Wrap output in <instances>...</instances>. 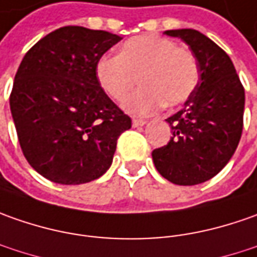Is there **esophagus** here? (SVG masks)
Here are the masks:
<instances>
[{"mask_svg":"<svg viewBox=\"0 0 257 257\" xmlns=\"http://www.w3.org/2000/svg\"><path fill=\"white\" fill-rule=\"evenodd\" d=\"M146 123V120L144 119H132V126L134 128H138V126H144Z\"/></svg>","mask_w":257,"mask_h":257,"instance_id":"obj_1","label":"esophagus"}]
</instances>
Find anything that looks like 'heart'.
<instances>
[{
    "mask_svg": "<svg viewBox=\"0 0 257 257\" xmlns=\"http://www.w3.org/2000/svg\"><path fill=\"white\" fill-rule=\"evenodd\" d=\"M96 78L115 101L123 102L134 115H151L162 105L176 106L188 101L199 81L196 57L175 41L158 35H141L122 44L118 55H103L96 64Z\"/></svg>",
    "mask_w": 257,
    "mask_h": 257,
    "instance_id": "heart-1",
    "label": "heart"
}]
</instances>
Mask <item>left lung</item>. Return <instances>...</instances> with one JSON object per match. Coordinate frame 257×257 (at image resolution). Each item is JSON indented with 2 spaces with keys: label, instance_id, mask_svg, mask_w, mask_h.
<instances>
[{
  "label": "left lung",
  "instance_id": "obj_1",
  "mask_svg": "<svg viewBox=\"0 0 257 257\" xmlns=\"http://www.w3.org/2000/svg\"><path fill=\"white\" fill-rule=\"evenodd\" d=\"M185 41L199 67V81L185 106L166 122L173 137L154 149L158 172L175 185L212 179L230 161L243 129L244 89L232 59L196 30H169Z\"/></svg>",
  "mask_w": 257,
  "mask_h": 257
}]
</instances>
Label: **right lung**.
Segmentation results:
<instances>
[{
	"instance_id": "1",
	"label": "right lung",
	"mask_w": 257,
	"mask_h": 257,
	"mask_svg": "<svg viewBox=\"0 0 257 257\" xmlns=\"http://www.w3.org/2000/svg\"><path fill=\"white\" fill-rule=\"evenodd\" d=\"M120 40L68 25L38 41L20 64L10 95L17 135L28 164L51 182L98 179L132 126L96 78L98 61Z\"/></svg>"
}]
</instances>
